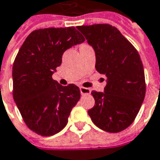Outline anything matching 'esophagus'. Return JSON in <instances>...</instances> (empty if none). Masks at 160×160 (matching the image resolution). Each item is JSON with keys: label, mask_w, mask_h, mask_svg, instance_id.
<instances>
[{"label": "esophagus", "mask_w": 160, "mask_h": 160, "mask_svg": "<svg viewBox=\"0 0 160 160\" xmlns=\"http://www.w3.org/2000/svg\"><path fill=\"white\" fill-rule=\"evenodd\" d=\"M80 93L82 94V95L90 94V92H91L89 88H84V87H80Z\"/></svg>", "instance_id": "1"}]
</instances>
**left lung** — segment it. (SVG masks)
I'll return each mask as SVG.
<instances>
[{"label": "left lung", "instance_id": "1", "mask_svg": "<svg viewBox=\"0 0 160 160\" xmlns=\"http://www.w3.org/2000/svg\"><path fill=\"white\" fill-rule=\"evenodd\" d=\"M96 53V70L108 78L104 92L92 91L95 106L88 111L101 130L119 132L130 126L144 100V70L134 46L108 24L79 26Z\"/></svg>", "mask_w": 160, "mask_h": 160}]
</instances>
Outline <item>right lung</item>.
Segmentation results:
<instances>
[{
    "mask_svg": "<svg viewBox=\"0 0 160 160\" xmlns=\"http://www.w3.org/2000/svg\"><path fill=\"white\" fill-rule=\"evenodd\" d=\"M84 41L74 27L43 28L30 33L18 52L12 68L13 98L27 126L39 135L62 131L80 100L76 85L63 87L52 76L63 52Z\"/></svg>",
    "mask_w": 160,
    "mask_h": 160,
    "instance_id": "add662e5",
    "label": "right lung"
}]
</instances>
